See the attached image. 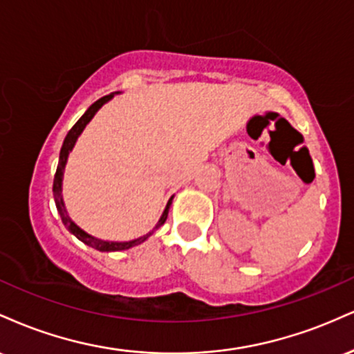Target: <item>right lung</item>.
Listing matches in <instances>:
<instances>
[{"instance_id": "1", "label": "right lung", "mask_w": 354, "mask_h": 354, "mask_svg": "<svg viewBox=\"0 0 354 354\" xmlns=\"http://www.w3.org/2000/svg\"><path fill=\"white\" fill-rule=\"evenodd\" d=\"M113 98V95H106L103 96V98H100L98 101H95V103L91 104L86 109V113H84L83 116L80 118L78 121H76V124L73 126V128L68 131L66 138H64L63 141V146H61V151H59V161H58V168H56V173H55V181H53V196H55V203H56V208H58V213L61 216V221H63V225L66 226L68 231L70 233L75 234L76 238L80 239V241H83L84 245L95 248V250L98 251H121V250H129V248L140 245V243H143L146 238L151 236V234L160 228L161 225H165L166 218H168V211H169V205H171V200L168 201V205H166V208L163 211V214H161L160 221H158V225L154 226L153 231H149L148 234H145V236L141 238H136L133 239V241H124V243H115V241H103V239H96L93 236H89L88 233H84L83 230L78 228V226L75 225V223L71 221V218L68 216V211L64 208V203H63V196H61V181H63V171H64V166H66V160H68V154L73 149V146H75L76 140H78V136L81 135V131L84 129V126H86L89 121H91V118L96 115V111L103 106L106 101H109Z\"/></svg>"}]
</instances>
